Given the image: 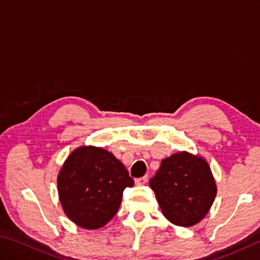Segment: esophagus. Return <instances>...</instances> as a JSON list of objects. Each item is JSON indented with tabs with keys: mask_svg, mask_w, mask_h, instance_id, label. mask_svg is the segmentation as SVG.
Here are the masks:
<instances>
[{
	"mask_svg": "<svg viewBox=\"0 0 260 260\" xmlns=\"http://www.w3.org/2000/svg\"><path fill=\"white\" fill-rule=\"evenodd\" d=\"M146 183H147V176H143V178L135 180V184L137 185H144Z\"/></svg>",
	"mask_w": 260,
	"mask_h": 260,
	"instance_id": "1",
	"label": "esophagus"
}]
</instances>
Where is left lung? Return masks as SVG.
<instances>
[{
  "label": "left lung",
  "mask_w": 260,
  "mask_h": 260,
  "mask_svg": "<svg viewBox=\"0 0 260 260\" xmlns=\"http://www.w3.org/2000/svg\"><path fill=\"white\" fill-rule=\"evenodd\" d=\"M150 186L164 217L180 227L200 222L217 196V184L206 158L186 151L164 158Z\"/></svg>",
  "instance_id": "obj_1"
}]
</instances>
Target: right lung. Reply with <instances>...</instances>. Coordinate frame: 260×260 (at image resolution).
<instances>
[{
  "mask_svg": "<svg viewBox=\"0 0 260 260\" xmlns=\"http://www.w3.org/2000/svg\"><path fill=\"white\" fill-rule=\"evenodd\" d=\"M58 194L64 214L87 230L104 227L121 203L123 191L134 185L125 165L102 147H77L59 171Z\"/></svg>",
  "mask_w": 260,
  "mask_h": 260,
  "instance_id": "right-lung-1",
  "label": "right lung"
}]
</instances>
